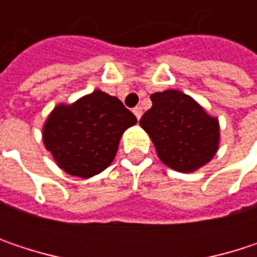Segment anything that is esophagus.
Here are the masks:
<instances>
[{"label": "esophagus", "mask_w": 257, "mask_h": 257, "mask_svg": "<svg viewBox=\"0 0 257 257\" xmlns=\"http://www.w3.org/2000/svg\"><path fill=\"white\" fill-rule=\"evenodd\" d=\"M132 111H134L135 117H137V119L140 120V117H141V114H143V108H141V107H135V108H134Z\"/></svg>", "instance_id": "obj_1"}]
</instances>
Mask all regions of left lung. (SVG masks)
I'll return each mask as SVG.
<instances>
[{
  "label": "left lung",
  "mask_w": 257,
  "mask_h": 257,
  "mask_svg": "<svg viewBox=\"0 0 257 257\" xmlns=\"http://www.w3.org/2000/svg\"><path fill=\"white\" fill-rule=\"evenodd\" d=\"M150 98L153 105L140 123L150 135L159 159L180 173L205 165L217 152V120L180 90L158 92Z\"/></svg>",
  "instance_id": "obj_1"
}]
</instances>
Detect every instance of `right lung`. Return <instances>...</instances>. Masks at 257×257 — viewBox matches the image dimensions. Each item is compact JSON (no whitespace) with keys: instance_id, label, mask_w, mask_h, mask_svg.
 <instances>
[{"instance_id":"right-lung-1","label":"right lung","mask_w":257,"mask_h":257,"mask_svg":"<svg viewBox=\"0 0 257 257\" xmlns=\"http://www.w3.org/2000/svg\"><path fill=\"white\" fill-rule=\"evenodd\" d=\"M135 123L120 99L95 90L71 105H58L44 125L43 140L65 173L87 179L111 164L122 134Z\"/></svg>"}]
</instances>
